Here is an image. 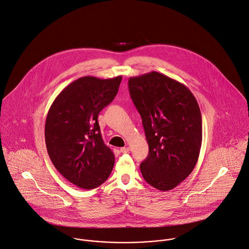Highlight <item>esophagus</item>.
Instances as JSON below:
<instances>
[{
  "instance_id": "obj_1",
  "label": "esophagus",
  "mask_w": 249,
  "mask_h": 249,
  "mask_svg": "<svg viewBox=\"0 0 249 249\" xmlns=\"http://www.w3.org/2000/svg\"><path fill=\"white\" fill-rule=\"evenodd\" d=\"M120 152L122 154H127L129 152V148L128 147H124V148H121L120 149Z\"/></svg>"
}]
</instances>
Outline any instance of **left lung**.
<instances>
[{
    "label": "left lung",
    "mask_w": 249,
    "mask_h": 249,
    "mask_svg": "<svg viewBox=\"0 0 249 249\" xmlns=\"http://www.w3.org/2000/svg\"><path fill=\"white\" fill-rule=\"evenodd\" d=\"M128 89L149 144V156L140 164L142 176L157 189H173L190 175L199 158L198 102L183 84L157 71L130 77Z\"/></svg>",
    "instance_id": "8db88e82"
}]
</instances>
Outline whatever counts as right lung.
<instances>
[{
	"mask_svg": "<svg viewBox=\"0 0 249 249\" xmlns=\"http://www.w3.org/2000/svg\"><path fill=\"white\" fill-rule=\"evenodd\" d=\"M122 76H84L67 86L52 103L45 143L55 168L71 183L93 189L110 176L115 157L101 137L99 112L113 101Z\"/></svg>",
	"mask_w": 249,
	"mask_h": 249,
	"instance_id": "1",
	"label": "right lung"
}]
</instances>
